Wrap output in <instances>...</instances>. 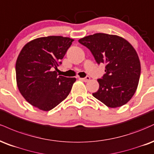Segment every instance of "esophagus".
<instances>
[{
    "label": "esophagus",
    "instance_id": "34e87169",
    "mask_svg": "<svg viewBox=\"0 0 154 154\" xmlns=\"http://www.w3.org/2000/svg\"><path fill=\"white\" fill-rule=\"evenodd\" d=\"M80 79L81 81H84V82H87V81L90 80V77L89 76H86L85 78H80Z\"/></svg>",
    "mask_w": 154,
    "mask_h": 154
}]
</instances>
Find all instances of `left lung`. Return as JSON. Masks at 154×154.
I'll return each instance as SVG.
<instances>
[{
  "instance_id": "1",
  "label": "left lung",
  "mask_w": 154,
  "mask_h": 154,
  "mask_svg": "<svg viewBox=\"0 0 154 154\" xmlns=\"http://www.w3.org/2000/svg\"><path fill=\"white\" fill-rule=\"evenodd\" d=\"M79 42L91 52L98 64L106 65V73L97 80L99 88L94 97L111 108L129 102L140 75V60L131 43L117 35L104 33L86 36Z\"/></svg>"
}]
</instances>
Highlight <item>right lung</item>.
Returning a JSON list of instances; mask_svg holds the SVG:
<instances>
[{
  "label": "right lung",
  "mask_w": 154,
  "mask_h": 154,
  "mask_svg": "<svg viewBox=\"0 0 154 154\" xmlns=\"http://www.w3.org/2000/svg\"><path fill=\"white\" fill-rule=\"evenodd\" d=\"M73 41L62 36L39 37L25 45L18 56V88L23 98L39 109L50 111L58 105L69 94L76 80L56 72Z\"/></svg>",
  "instance_id": "1"
}]
</instances>
